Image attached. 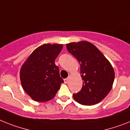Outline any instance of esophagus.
Returning <instances> with one entry per match:
<instances>
[{
  "mask_svg": "<svg viewBox=\"0 0 130 130\" xmlns=\"http://www.w3.org/2000/svg\"><path fill=\"white\" fill-rule=\"evenodd\" d=\"M69 77H68V78H65V79H64V83L67 84V83H68V82H69Z\"/></svg>",
  "mask_w": 130,
  "mask_h": 130,
  "instance_id": "obj_1",
  "label": "esophagus"
}]
</instances>
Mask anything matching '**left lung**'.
<instances>
[{
	"instance_id": "obj_1",
	"label": "left lung",
	"mask_w": 130,
	"mask_h": 130,
	"mask_svg": "<svg viewBox=\"0 0 130 130\" xmlns=\"http://www.w3.org/2000/svg\"><path fill=\"white\" fill-rule=\"evenodd\" d=\"M67 50L80 63V76L84 80L80 92L73 98L83 105L98 104L108 95L112 88L114 68L96 47L87 41L66 44Z\"/></svg>"
}]
</instances>
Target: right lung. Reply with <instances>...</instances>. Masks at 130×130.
<instances>
[{"instance_id":"obj_1","label":"right lung","mask_w":130,"mask_h":130,"mask_svg":"<svg viewBox=\"0 0 130 130\" xmlns=\"http://www.w3.org/2000/svg\"><path fill=\"white\" fill-rule=\"evenodd\" d=\"M62 49L63 44L44 43L34 50L22 65L20 71L22 87L34 101L52 100L64 82L55 64Z\"/></svg>"}]
</instances>
